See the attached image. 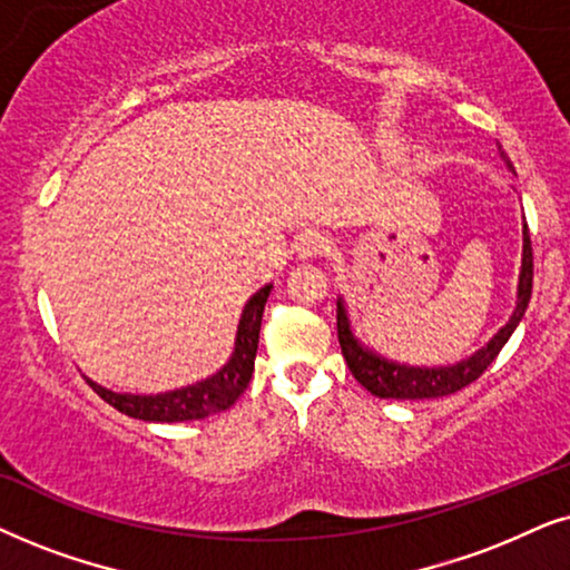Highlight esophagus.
I'll return each instance as SVG.
<instances>
[{"label": "esophagus", "instance_id": "obj_1", "mask_svg": "<svg viewBox=\"0 0 570 570\" xmlns=\"http://www.w3.org/2000/svg\"><path fill=\"white\" fill-rule=\"evenodd\" d=\"M331 249V242L323 237L321 232H307L302 234L297 242V253L302 261H309V257H321Z\"/></svg>", "mask_w": 570, "mask_h": 570}]
</instances>
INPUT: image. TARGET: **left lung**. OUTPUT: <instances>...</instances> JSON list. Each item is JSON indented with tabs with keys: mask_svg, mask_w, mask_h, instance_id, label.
Here are the masks:
<instances>
[{
	"mask_svg": "<svg viewBox=\"0 0 570 570\" xmlns=\"http://www.w3.org/2000/svg\"><path fill=\"white\" fill-rule=\"evenodd\" d=\"M500 158L508 164V169H513L511 158L505 156V150L498 146ZM532 278H534V257H532V239H529V226L523 222V253H521V273H519V294H515V309L503 328L490 338L488 346H482L480 352L469 356V360L451 364V367H409V364L389 362L385 356L370 352L367 346H362L354 338L352 328H348V317L344 302L338 299L336 309V328H338V344L341 354L356 377V383H362L373 396L377 399H440L451 396L461 389H466L469 383H474L484 370L495 362L500 348L505 346V341L511 338L515 325L521 323L523 313H527L529 299H532Z\"/></svg>",
	"mask_w": 570,
	"mask_h": 570,
	"instance_id": "1",
	"label": "left lung"
}]
</instances>
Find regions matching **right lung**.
<instances>
[{
  "label": "right lung",
  "mask_w": 570,
  "mask_h": 570,
  "mask_svg": "<svg viewBox=\"0 0 570 570\" xmlns=\"http://www.w3.org/2000/svg\"><path fill=\"white\" fill-rule=\"evenodd\" d=\"M273 286H263L261 292L253 294L242 309L239 328H237V346H234L232 360L210 375L208 381L187 385V389L156 393V396H132V393H114L104 385L94 389L106 404L119 409L121 414L135 416L142 422H187V420H206L210 414L226 412L234 401H237L249 385L255 370V354H257V338H261V323L265 299H268Z\"/></svg>",
  "instance_id": "right-lung-1"
}]
</instances>
